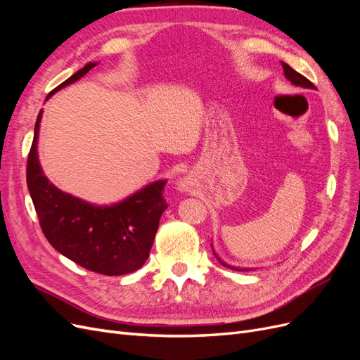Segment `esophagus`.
<instances>
[{"mask_svg": "<svg viewBox=\"0 0 360 360\" xmlns=\"http://www.w3.org/2000/svg\"><path fill=\"white\" fill-rule=\"evenodd\" d=\"M177 189H179L180 192H188V191L191 189V181H189L186 177L180 179L179 183H177Z\"/></svg>", "mask_w": 360, "mask_h": 360, "instance_id": "esophagus-1", "label": "esophagus"}]
</instances>
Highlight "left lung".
Returning <instances> with one entry per match:
<instances>
[{"label": "left lung", "instance_id": "obj_1", "mask_svg": "<svg viewBox=\"0 0 360 360\" xmlns=\"http://www.w3.org/2000/svg\"><path fill=\"white\" fill-rule=\"evenodd\" d=\"M282 68H284V76H285V78H287L294 86H299V89H304V90H315V86H314L307 78H304V76H302L300 73H297L296 70L291 69L287 63H282ZM210 246H212V245H210ZM212 249H213V246H212ZM213 254H214L216 259L219 261V263H221L224 267H228V269H231V270H237V271H246V270H249V269H240V267H234V266L226 264L225 261H222L219 257L216 255L214 249H213Z\"/></svg>", "mask_w": 360, "mask_h": 360}]
</instances>
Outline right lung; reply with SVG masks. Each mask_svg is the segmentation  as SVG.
I'll list each match as a JSON object with an SVG mask.
<instances>
[{"label": "right lung", "mask_w": 360, "mask_h": 360, "mask_svg": "<svg viewBox=\"0 0 360 360\" xmlns=\"http://www.w3.org/2000/svg\"><path fill=\"white\" fill-rule=\"evenodd\" d=\"M97 63H86L69 79L51 91H60L89 73ZM43 110H40L34 139L28 155L27 184L37 212L41 231L60 254L86 270L108 276L132 274L143 267L153 246L162 213L167 209L163 186L156 180L112 204H93L63 192L43 174L37 144Z\"/></svg>", "instance_id": "add662e5"}]
</instances>
